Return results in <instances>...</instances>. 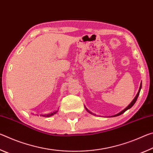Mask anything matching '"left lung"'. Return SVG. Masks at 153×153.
Masks as SVG:
<instances>
[{"instance_id": "1", "label": "left lung", "mask_w": 153, "mask_h": 153, "mask_svg": "<svg viewBox=\"0 0 153 153\" xmlns=\"http://www.w3.org/2000/svg\"><path fill=\"white\" fill-rule=\"evenodd\" d=\"M141 88H142V82H141V84H140V88H139V90H138V92L137 93V94H136V96L135 97V98H134L133 99V100L132 101H131V102L130 103V104H129L128 107H127L126 108H124V109L123 110V111H121L120 113H117V114H116V115H113V116H111V117H116V116H119V115H121V114H123L124 112H126V111H127V110H128V109H129V108H130L131 107H132V106L135 104V102H136V100H137V98H138V96H139V94H140V90H141ZM86 108V111H88V113H90V114H92V115H94V114H93L92 112H90V111L88 109V108H86V107H85ZM95 115V114H94Z\"/></svg>"}]
</instances>
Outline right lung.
I'll list each match as a JSON object with an SVG mask.
<instances>
[{"instance_id":"right-lung-1","label":"right lung","mask_w":153,"mask_h":153,"mask_svg":"<svg viewBox=\"0 0 153 153\" xmlns=\"http://www.w3.org/2000/svg\"><path fill=\"white\" fill-rule=\"evenodd\" d=\"M56 113H57V111H54V112H52L51 113H48V114H45V115H41V116H42V117H51V116L55 115Z\"/></svg>"}]
</instances>
